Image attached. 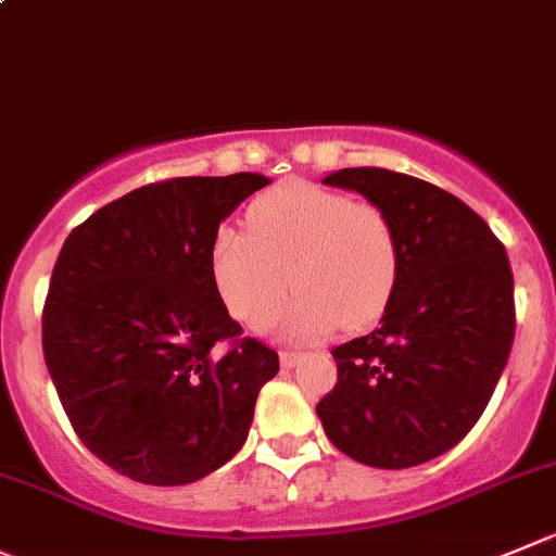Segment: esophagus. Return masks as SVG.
I'll return each mask as SVG.
<instances>
[{
  "instance_id": "esophagus-1",
  "label": "esophagus",
  "mask_w": 556,
  "mask_h": 556,
  "mask_svg": "<svg viewBox=\"0 0 556 556\" xmlns=\"http://www.w3.org/2000/svg\"><path fill=\"white\" fill-rule=\"evenodd\" d=\"M300 361H303V354H300V352H281V366L283 368H294Z\"/></svg>"
}]
</instances>
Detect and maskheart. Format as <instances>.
Listing matches in <instances>:
<instances>
[{"label": "heart", "instance_id": "heart-1", "mask_svg": "<svg viewBox=\"0 0 556 556\" xmlns=\"http://www.w3.org/2000/svg\"><path fill=\"white\" fill-rule=\"evenodd\" d=\"M210 267L224 303L248 327L278 316L292 281L300 298L283 327L294 338H319L338 321L361 330L384 314L399 283L401 248L379 204L283 182L248 207V231H215Z\"/></svg>", "mask_w": 556, "mask_h": 556}]
</instances>
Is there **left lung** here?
<instances>
[{"label":"left lung","instance_id":"left-lung-1","mask_svg":"<svg viewBox=\"0 0 556 556\" xmlns=\"http://www.w3.org/2000/svg\"><path fill=\"white\" fill-rule=\"evenodd\" d=\"M321 182L390 215L401 273L374 332L332 349L338 382L316 404L327 440L379 469L442 456L478 422L516 332L505 245L447 190L388 168H341Z\"/></svg>","mask_w":556,"mask_h":556}]
</instances>
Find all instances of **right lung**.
<instances>
[{"label": "right lung", "mask_w": 556, "mask_h": 556, "mask_svg": "<svg viewBox=\"0 0 556 556\" xmlns=\"http://www.w3.org/2000/svg\"><path fill=\"white\" fill-rule=\"evenodd\" d=\"M264 185L251 172L144 185L62 245L46 366L78 440L130 480L185 485L224 467L278 374L273 349L240 338L210 267L220 220Z\"/></svg>", "instance_id": "1"}]
</instances>
